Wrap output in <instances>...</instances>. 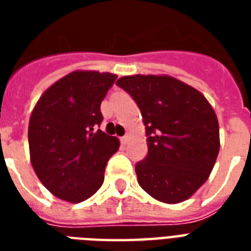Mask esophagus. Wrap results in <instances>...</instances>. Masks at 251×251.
Segmentation results:
<instances>
[{"mask_svg":"<svg viewBox=\"0 0 251 251\" xmlns=\"http://www.w3.org/2000/svg\"><path fill=\"white\" fill-rule=\"evenodd\" d=\"M120 142H121L122 145H126L129 142V135H124V137L120 138Z\"/></svg>","mask_w":251,"mask_h":251,"instance_id":"obj_1","label":"esophagus"}]
</instances>
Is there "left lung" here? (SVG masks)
Returning <instances> with one entry per match:
<instances>
[{"mask_svg": "<svg viewBox=\"0 0 251 251\" xmlns=\"http://www.w3.org/2000/svg\"><path fill=\"white\" fill-rule=\"evenodd\" d=\"M141 109L149 152L135 164L138 183L152 198L179 203L206 182L218 157L219 124L199 91L167 75L116 82Z\"/></svg>", "mask_w": 251, "mask_h": 251, "instance_id": "8db88e82", "label": "left lung"}]
</instances>
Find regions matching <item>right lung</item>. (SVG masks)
I'll use <instances>...</instances> for the list:
<instances>
[{"mask_svg":"<svg viewBox=\"0 0 251 251\" xmlns=\"http://www.w3.org/2000/svg\"><path fill=\"white\" fill-rule=\"evenodd\" d=\"M117 75L74 72L50 86L29 118L33 171L57 198L83 202L104 182L105 165L120 142L99 129L100 104Z\"/></svg>","mask_w":251,"mask_h":251,"instance_id":"add662e5","label":"right lung"}]
</instances>
